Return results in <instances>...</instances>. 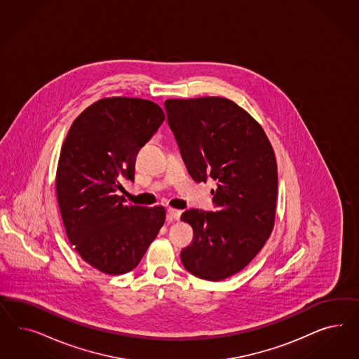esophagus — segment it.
<instances>
[{
	"mask_svg": "<svg viewBox=\"0 0 359 359\" xmlns=\"http://www.w3.org/2000/svg\"><path fill=\"white\" fill-rule=\"evenodd\" d=\"M180 215H182V212L177 209H172V208L167 209V218L170 221H177L180 218Z\"/></svg>",
	"mask_w": 359,
	"mask_h": 359,
	"instance_id": "obj_1",
	"label": "esophagus"
}]
</instances>
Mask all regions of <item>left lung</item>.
<instances>
[{
  "label": "left lung",
  "mask_w": 359,
  "mask_h": 359,
  "mask_svg": "<svg viewBox=\"0 0 359 359\" xmlns=\"http://www.w3.org/2000/svg\"><path fill=\"white\" fill-rule=\"evenodd\" d=\"M168 126L197 183L213 179V212L188 209L194 241L180 252L185 270L218 282L243 270L271 234L278 167L259 123L228 98L167 100Z\"/></svg>",
  "instance_id": "left-lung-1"
}]
</instances>
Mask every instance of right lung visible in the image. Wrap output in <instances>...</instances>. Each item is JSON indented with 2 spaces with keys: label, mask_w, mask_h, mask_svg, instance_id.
<instances>
[{
  "label": "right lung",
  "mask_w": 359,
  "mask_h": 359,
  "mask_svg": "<svg viewBox=\"0 0 359 359\" xmlns=\"http://www.w3.org/2000/svg\"><path fill=\"white\" fill-rule=\"evenodd\" d=\"M149 100L102 98L86 109L65 137L56 195L65 233L84 261L104 273L137 267L163 226V207L123 204L122 179L134 182L135 158L163 123Z\"/></svg>",
  "instance_id": "obj_1"
}]
</instances>
